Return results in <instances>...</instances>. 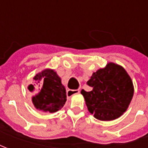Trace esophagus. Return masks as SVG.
<instances>
[{"mask_svg": "<svg viewBox=\"0 0 148 148\" xmlns=\"http://www.w3.org/2000/svg\"><path fill=\"white\" fill-rule=\"evenodd\" d=\"M79 93H80L79 90H68L67 92H66V95H67L68 97H72L74 94H77Z\"/></svg>", "mask_w": 148, "mask_h": 148, "instance_id": "esophagus-1", "label": "esophagus"}]
</instances>
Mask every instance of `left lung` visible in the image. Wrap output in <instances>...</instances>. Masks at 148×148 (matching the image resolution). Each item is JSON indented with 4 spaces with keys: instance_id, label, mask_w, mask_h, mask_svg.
I'll use <instances>...</instances> for the list:
<instances>
[{
    "instance_id": "left-lung-1",
    "label": "left lung",
    "mask_w": 148,
    "mask_h": 148,
    "mask_svg": "<svg viewBox=\"0 0 148 148\" xmlns=\"http://www.w3.org/2000/svg\"><path fill=\"white\" fill-rule=\"evenodd\" d=\"M87 85L90 92L82 90L88 110L100 121H112L126 111L132 99L133 83L121 66L109 62L94 72Z\"/></svg>"
}]
</instances>
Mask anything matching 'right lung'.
Masks as SVG:
<instances>
[{"label":"right lung","instance_id":"right-lung-1","mask_svg":"<svg viewBox=\"0 0 148 148\" xmlns=\"http://www.w3.org/2000/svg\"><path fill=\"white\" fill-rule=\"evenodd\" d=\"M35 83L42 86L39 93L32 97L36 109L43 112H55L61 109L66 101V93L61 78L51 69H46L34 77ZM36 86V85H35ZM30 92L35 91V86H28Z\"/></svg>","mask_w":148,"mask_h":148}]
</instances>
